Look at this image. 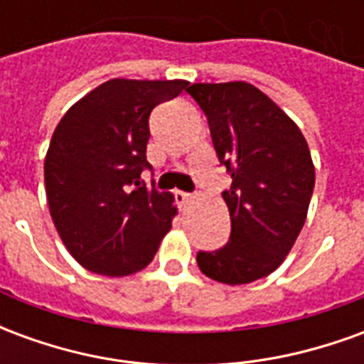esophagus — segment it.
<instances>
[{
  "label": "esophagus",
  "instance_id": "obj_1",
  "mask_svg": "<svg viewBox=\"0 0 364 364\" xmlns=\"http://www.w3.org/2000/svg\"><path fill=\"white\" fill-rule=\"evenodd\" d=\"M191 198H193V197H191L189 193H183V191H175V200H177L179 205H187Z\"/></svg>",
  "mask_w": 364,
  "mask_h": 364
}]
</instances>
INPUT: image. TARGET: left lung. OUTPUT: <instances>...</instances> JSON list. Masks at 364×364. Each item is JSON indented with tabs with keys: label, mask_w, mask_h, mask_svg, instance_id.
<instances>
[{
	"label": "left lung",
	"mask_w": 364,
	"mask_h": 364,
	"mask_svg": "<svg viewBox=\"0 0 364 364\" xmlns=\"http://www.w3.org/2000/svg\"><path fill=\"white\" fill-rule=\"evenodd\" d=\"M187 91L232 175L222 193L230 242L198 252V269L213 281L247 284L281 265L304 226L316 181L310 148L296 122L252 83H193Z\"/></svg>",
	"instance_id": "8db88e82"
}]
</instances>
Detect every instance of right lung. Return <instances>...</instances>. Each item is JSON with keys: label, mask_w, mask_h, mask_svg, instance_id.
Segmentation results:
<instances>
[{"label": "right lung", "mask_w": 364, "mask_h": 364, "mask_svg": "<svg viewBox=\"0 0 364 364\" xmlns=\"http://www.w3.org/2000/svg\"><path fill=\"white\" fill-rule=\"evenodd\" d=\"M185 80L114 77L83 95L62 117L44 158L54 226L82 267L107 277L144 269L171 230V193L140 181L151 109L173 99Z\"/></svg>", "instance_id": "obj_1"}]
</instances>
